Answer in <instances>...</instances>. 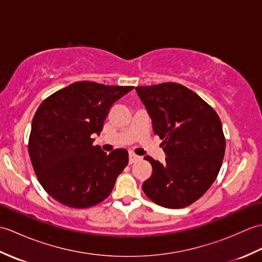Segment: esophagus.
I'll return each mask as SVG.
<instances>
[{"label":"esophagus","instance_id":"obj_1","mask_svg":"<svg viewBox=\"0 0 262 262\" xmlns=\"http://www.w3.org/2000/svg\"><path fill=\"white\" fill-rule=\"evenodd\" d=\"M140 159H141V158H140V157H137L136 154H134V153H130V154H129V164L135 163L136 161H138Z\"/></svg>","mask_w":262,"mask_h":262}]
</instances>
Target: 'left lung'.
<instances>
[{
    "label": "left lung",
    "mask_w": 262,
    "mask_h": 262,
    "mask_svg": "<svg viewBox=\"0 0 262 262\" xmlns=\"http://www.w3.org/2000/svg\"><path fill=\"white\" fill-rule=\"evenodd\" d=\"M135 90L166 155L163 164L144 158L153 171L143 182V191L162 207H187L213 185L223 162L225 137L220 117L198 94L178 83Z\"/></svg>",
    "instance_id": "obj_1"
}]
</instances>
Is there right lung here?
<instances>
[{"instance_id":"right-lung-1","label":"right lung","mask_w":262,"mask_h":262,"mask_svg":"<svg viewBox=\"0 0 262 262\" xmlns=\"http://www.w3.org/2000/svg\"><path fill=\"white\" fill-rule=\"evenodd\" d=\"M134 86L72 83L43 100L33 116L29 136L32 168L45 191L72 208L103 202L128 164V152L107 154L93 145L117 100Z\"/></svg>"}]
</instances>
